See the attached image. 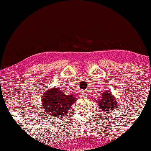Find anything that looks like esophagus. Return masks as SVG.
I'll use <instances>...</instances> for the list:
<instances>
[{
  "label": "esophagus",
  "instance_id": "obj_1",
  "mask_svg": "<svg viewBox=\"0 0 151 151\" xmlns=\"http://www.w3.org/2000/svg\"><path fill=\"white\" fill-rule=\"evenodd\" d=\"M86 97H87V94H86V93H84V92H81L79 94V97L80 98H86Z\"/></svg>",
  "mask_w": 151,
  "mask_h": 151
}]
</instances>
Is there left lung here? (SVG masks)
Returning <instances> with one entry per match:
<instances>
[{"label":"left lung","instance_id":"left-lung-1","mask_svg":"<svg viewBox=\"0 0 151 151\" xmlns=\"http://www.w3.org/2000/svg\"><path fill=\"white\" fill-rule=\"evenodd\" d=\"M96 102L101 112H112L117 106V101L109 90L102 92V95L99 99H96Z\"/></svg>","mask_w":151,"mask_h":151}]
</instances>
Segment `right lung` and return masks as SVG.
Instances as JSON below:
<instances>
[{
  "mask_svg": "<svg viewBox=\"0 0 151 151\" xmlns=\"http://www.w3.org/2000/svg\"><path fill=\"white\" fill-rule=\"evenodd\" d=\"M41 100L43 110L46 112L48 117L54 116L62 118L67 114L77 98L73 95H66L59 87H56L47 89Z\"/></svg>",
  "mask_w": 151,
  "mask_h": 151,
  "instance_id": "add662e5",
  "label": "right lung"
}]
</instances>
